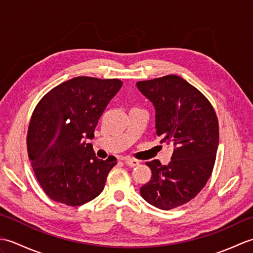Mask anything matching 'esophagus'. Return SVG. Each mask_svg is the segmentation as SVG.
Returning a JSON list of instances; mask_svg holds the SVG:
<instances>
[{"label": "esophagus", "instance_id": "1", "mask_svg": "<svg viewBox=\"0 0 253 253\" xmlns=\"http://www.w3.org/2000/svg\"><path fill=\"white\" fill-rule=\"evenodd\" d=\"M124 162H125L126 165L129 166V168H135V166L139 165V161L135 159H130V158H126L124 159Z\"/></svg>", "mask_w": 253, "mask_h": 253}]
</instances>
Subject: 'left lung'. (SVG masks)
I'll return each mask as SVG.
<instances>
[{"mask_svg":"<svg viewBox=\"0 0 253 253\" xmlns=\"http://www.w3.org/2000/svg\"><path fill=\"white\" fill-rule=\"evenodd\" d=\"M137 87L155 107L161 143L174 146L168 165L159 160L146 163L152 177L140 195L168 211L189 202L206 186L216 159L218 120L206 96L176 75L138 82Z\"/></svg>","mask_w":253,"mask_h":253,"instance_id":"left-lung-1","label":"left lung"}]
</instances>
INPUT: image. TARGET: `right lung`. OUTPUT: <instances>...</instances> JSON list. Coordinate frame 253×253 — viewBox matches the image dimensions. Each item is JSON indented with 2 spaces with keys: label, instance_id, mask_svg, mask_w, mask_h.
Returning a JSON list of instances; mask_svg holds the SVG:
<instances>
[{
  "label": "right lung",
  "instance_id": "1",
  "mask_svg": "<svg viewBox=\"0 0 253 253\" xmlns=\"http://www.w3.org/2000/svg\"><path fill=\"white\" fill-rule=\"evenodd\" d=\"M123 82L80 76L50 90L32 113L27 148L45 195L78 207L98 197L117 162L95 157L87 139Z\"/></svg>",
  "mask_w": 253,
  "mask_h": 253
}]
</instances>
